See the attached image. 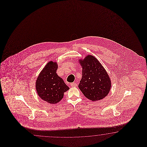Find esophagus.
Listing matches in <instances>:
<instances>
[{"label":"esophagus","instance_id":"1","mask_svg":"<svg viewBox=\"0 0 147 147\" xmlns=\"http://www.w3.org/2000/svg\"><path fill=\"white\" fill-rule=\"evenodd\" d=\"M71 86L72 87H77V84L76 83H75V82H72V83H71Z\"/></svg>","mask_w":147,"mask_h":147}]
</instances>
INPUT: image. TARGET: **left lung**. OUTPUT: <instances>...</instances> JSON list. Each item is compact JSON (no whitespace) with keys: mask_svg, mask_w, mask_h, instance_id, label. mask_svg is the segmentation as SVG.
<instances>
[{"mask_svg":"<svg viewBox=\"0 0 147 147\" xmlns=\"http://www.w3.org/2000/svg\"><path fill=\"white\" fill-rule=\"evenodd\" d=\"M79 61L82 68V75L78 87L89 100L94 101L102 99L111 87L106 70L97 58L91 55Z\"/></svg>","mask_w":147,"mask_h":147,"instance_id":"left-lung-1","label":"left lung"}]
</instances>
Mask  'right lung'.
I'll return each instance as SVG.
<instances>
[{
	"label": "right lung",
	"instance_id": "1",
	"mask_svg": "<svg viewBox=\"0 0 147 147\" xmlns=\"http://www.w3.org/2000/svg\"><path fill=\"white\" fill-rule=\"evenodd\" d=\"M57 69L56 62L50 61L41 70L36 82L38 96L50 104L59 102L64 92L69 89L63 79L57 74Z\"/></svg>",
	"mask_w": 147,
	"mask_h": 147
}]
</instances>
